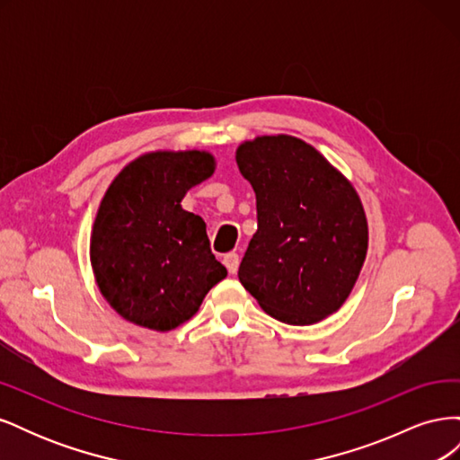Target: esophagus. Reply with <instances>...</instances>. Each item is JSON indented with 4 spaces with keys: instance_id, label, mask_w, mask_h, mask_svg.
I'll return each mask as SVG.
<instances>
[{
    "instance_id": "34e87169",
    "label": "esophagus",
    "mask_w": 460,
    "mask_h": 460,
    "mask_svg": "<svg viewBox=\"0 0 460 460\" xmlns=\"http://www.w3.org/2000/svg\"><path fill=\"white\" fill-rule=\"evenodd\" d=\"M222 262H225V267L228 269L230 274L238 272V267H240V257H238V253H226L225 259H222Z\"/></svg>"
}]
</instances>
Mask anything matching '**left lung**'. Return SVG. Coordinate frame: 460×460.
Returning <instances> with one entry per match:
<instances>
[{
	"instance_id": "1",
	"label": "left lung",
	"mask_w": 460,
	"mask_h": 460,
	"mask_svg": "<svg viewBox=\"0 0 460 460\" xmlns=\"http://www.w3.org/2000/svg\"><path fill=\"white\" fill-rule=\"evenodd\" d=\"M235 163L257 198V232L238 270L243 288L286 324L336 313L368 249L365 208L349 180L286 134L242 144Z\"/></svg>"
}]
</instances>
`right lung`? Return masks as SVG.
<instances>
[{
  "label": "right lung",
  "mask_w": 460,
  "mask_h": 460,
  "mask_svg": "<svg viewBox=\"0 0 460 460\" xmlns=\"http://www.w3.org/2000/svg\"><path fill=\"white\" fill-rule=\"evenodd\" d=\"M215 172L207 151L146 153L124 166L97 211L90 259L102 296L128 323L169 332L198 313L226 269L205 222L180 205Z\"/></svg>",
  "instance_id": "right-lung-1"
}]
</instances>
